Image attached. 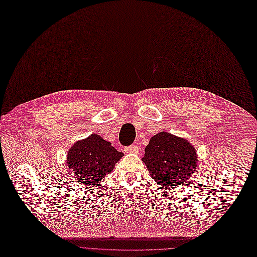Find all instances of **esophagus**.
<instances>
[{
  "label": "esophagus",
  "mask_w": 257,
  "mask_h": 257,
  "mask_svg": "<svg viewBox=\"0 0 257 257\" xmlns=\"http://www.w3.org/2000/svg\"><path fill=\"white\" fill-rule=\"evenodd\" d=\"M126 151H127V153L135 154V153H138V151H139V147H138V145H131V146H128L126 148Z\"/></svg>",
  "instance_id": "34e87169"
}]
</instances>
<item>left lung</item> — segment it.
<instances>
[{
  "label": "left lung",
  "mask_w": 257,
  "mask_h": 257,
  "mask_svg": "<svg viewBox=\"0 0 257 257\" xmlns=\"http://www.w3.org/2000/svg\"><path fill=\"white\" fill-rule=\"evenodd\" d=\"M155 181L162 186L181 185L197 167V153L184 139L160 132L150 139L142 159Z\"/></svg>",
  "instance_id": "8db88e82"
}]
</instances>
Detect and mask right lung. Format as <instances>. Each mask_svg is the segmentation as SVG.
I'll list each match as a JSON object with an SVG mask.
<instances>
[{
    "label": "right lung",
    "instance_id": "obj_1",
    "mask_svg": "<svg viewBox=\"0 0 257 257\" xmlns=\"http://www.w3.org/2000/svg\"><path fill=\"white\" fill-rule=\"evenodd\" d=\"M122 156L110 142L98 135H91L88 139L78 141L69 150L68 167L73 170L78 182L93 185L111 173Z\"/></svg>",
    "mask_w": 257,
    "mask_h": 257
}]
</instances>
